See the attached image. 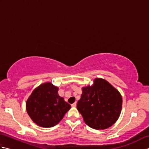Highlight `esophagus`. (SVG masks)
<instances>
[{"instance_id": "esophagus-1", "label": "esophagus", "mask_w": 149, "mask_h": 149, "mask_svg": "<svg viewBox=\"0 0 149 149\" xmlns=\"http://www.w3.org/2000/svg\"><path fill=\"white\" fill-rule=\"evenodd\" d=\"M76 106H77V104H76V102H75V103H74V104H72V107H76Z\"/></svg>"}]
</instances>
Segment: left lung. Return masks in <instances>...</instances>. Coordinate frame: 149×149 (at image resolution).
Returning a JSON list of instances; mask_svg holds the SVG:
<instances>
[{
  "label": "left lung",
  "instance_id": "left-lung-1",
  "mask_svg": "<svg viewBox=\"0 0 149 149\" xmlns=\"http://www.w3.org/2000/svg\"><path fill=\"white\" fill-rule=\"evenodd\" d=\"M83 93L77 108L84 122L97 130H103L115 123L121 113V94L106 80L95 78L92 86L82 88Z\"/></svg>",
  "mask_w": 149,
  "mask_h": 149
}]
</instances>
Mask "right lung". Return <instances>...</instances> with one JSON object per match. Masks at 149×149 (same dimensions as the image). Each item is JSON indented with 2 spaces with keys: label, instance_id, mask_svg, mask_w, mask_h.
<instances>
[{
  "label": "right lung",
  "instance_id": "obj_1",
  "mask_svg": "<svg viewBox=\"0 0 149 149\" xmlns=\"http://www.w3.org/2000/svg\"><path fill=\"white\" fill-rule=\"evenodd\" d=\"M59 88L50 82L36 87L26 101L27 114L33 121L42 127L58 124L71 108L58 94Z\"/></svg>",
  "mask_w": 149,
  "mask_h": 149
}]
</instances>
